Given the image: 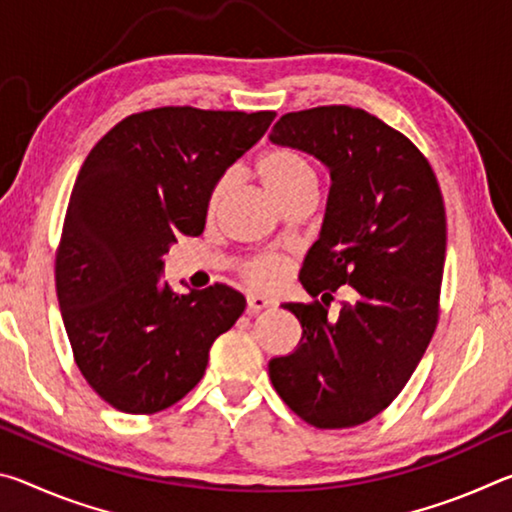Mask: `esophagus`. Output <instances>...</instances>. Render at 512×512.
Wrapping results in <instances>:
<instances>
[{
  "label": "esophagus",
  "mask_w": 512,
  "mask_h": 512,
  "mask_svg": "<svg viewBox=\"0 0 512 512\" xmlns=\"http://www.w3.org/2000/svg\"><path fill=\"white\" fill-rule=\"evenodd\" d=\"M246 302H248V314H259V311L271 309L275 305V300L266 298V296H255V293H250Z\"/></svg>",
  "instance_id": "1"
}]
</instances>
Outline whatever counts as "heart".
Here are the masks:
<instances>
[{
    "instance_id": "heart-1",
    "label": "heart",
    "mask_w": 512,
    "mask_h": 512,
    "mask_svg": "<svg viewBox=\"0 0 512 512\" xmlns=\"http://www.w3.org/2000/svg\"><path fill=\"white\" fill-rule=\"evenodd\" d=\"M262 178L268 187V192L275 196L277 203H284L296 194L309 192V189H318V176L314 164H311L305 155L291 149H273L264 155L262 164H259ZM230 187V176H221L216 180L210 198H207V210L214 212L219 207L221 198L225 196ZM287 271V262L277 255H262L250 259L244 266V277L257 289H273L277 282L284 277Z\"/></svg>"
}]
</instances>
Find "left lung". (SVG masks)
I'll use <instances>...</instances> for the list:
<instances>
[{"mask_svg":"<svg viewBox=\"0 0 512 512\" xmlns=\"http://www.w3.org/2000/svg\"><path fill=\"white\" fill-rule=\"evenodd\" d=\"M268 140L329 169L323 228L300 271L311 305L287 302L298 348L268 361L273 388L318 429L375 418L400 395L438 323L447 223L438 180L415 144L370 112L320 106L287 112ZM353 300L329 321L331 293Z\"/></svg>","mask_w":512,"mask_h":512,"instance_id":"left-lung-1","label":"left lung"}]
</instances>
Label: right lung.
<instances>
[{
  "label": "right lung",
  "mask_w": 512,
  "mask_h": 512,
  "mask_svg": "<svg viewBox=\"0 0 512 512\" xmlns=\"http://www.w3.org/2000/svg\"><path fill=\"white\" fill-rule=\"evenodd\" d=\"M275 112L167 106L137 112L85 158L56 253V293L76 366L117 411L149 415L192 391L239 291L173 293L162 257L205 228L207 198L262 140Z\"/></svg>",
  "instance_id": "add662e5"
}]
</instances>
